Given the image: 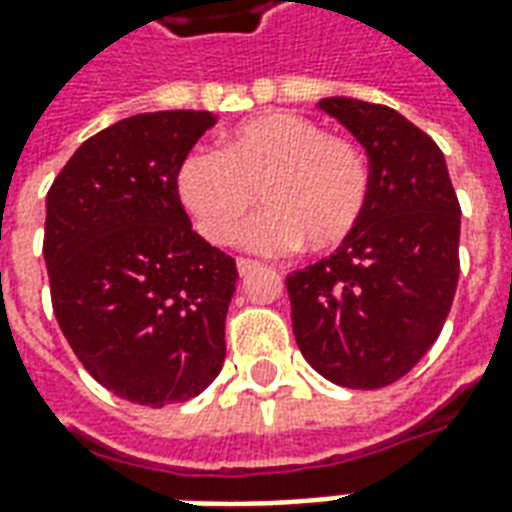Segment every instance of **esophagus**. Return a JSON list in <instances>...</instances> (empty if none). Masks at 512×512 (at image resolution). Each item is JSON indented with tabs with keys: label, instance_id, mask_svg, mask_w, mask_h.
<instances>
[{
	"label": "esophagus",
	"instance_id": "obj_1",
	"mask_svg": "<svg viewBox=\"0 0 512 512\" xmlns=\"http://www.w3.org/2000/svg\"><path fill=\"white\" fill-rule=\"evenodd\" d=\"M238 274L244 276H252V274H257V271H263V266H260V263H257V260H249V257H238Z\"/></svg>",
	"mask_w": 512,
	"mask_h": 512
}]
</instances>
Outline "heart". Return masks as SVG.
I'll use <instances>...</instances> for the list:
<instances>
[{"instance_id": "heart-1", "label": "heart", "mask_w": 512, "mask_h": 512, "mask_svg": "<svg viewBox=\"0 0 512 512\" xmlns=\"http://www.w3.org/2000/svg\"><path fill=\"white\" fill-rule=\"evenodd\" d=\"M257 192L266 214L246 227L255 252H331L358 230L372 176L363 151L347 138L325 135L317 121L274 111L246 119L217 149H195L181 160L176 195L198 233L230 244L255 211Z\"/></svg>"}]
</instances>
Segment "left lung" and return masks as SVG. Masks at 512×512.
I'll list each match as a JSON object with an SVG mask.
<instances>
[{
    "instance_id": "1",
    "label": "left lung",
    "mask_w": 512,
    "mask_h": 512,
    "mask_svg": "<svg viewBox=\"0 0 512 512\" xmlns=\"http://www.w3.org/2000/svg\"><path fill=\"white\" fill-rule=\"evenodd\" d=\"M369 154L361 225L331 257L287 276L298 350L325 380L374 391L437 342L458 285L461 206L434 140L388 105L325 97Z\"/></svg>"
}]
</instances>
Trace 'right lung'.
Returning a JSON list of instances; mask_svg holds the SVG:
<instances>
[{
    "instance_id": "1",
    "label": "right lung",
    "mask_w": 512,
    "mask_h": 512,
    "mask_svg": "<svg viewBox=\"0 0 512 512\" xmlns=\"http://www.w3.org/2000/svg\"><path fill=\"white\" fill-rule=\"evenodd\" d=\"M208 111L138 113L81 143L45 198L51 304L83 369L116 396L165 407L225 363L236 260L192 230L176 195Z\"/></svg>"
}]
</instances>
